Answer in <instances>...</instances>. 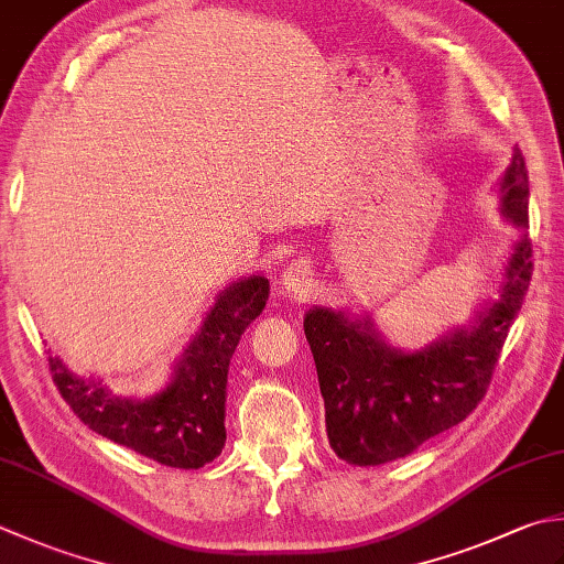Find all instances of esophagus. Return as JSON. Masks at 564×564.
I'll use <instances>...</instances> for the list:
<instances>
[{"mask_svg":"<svg viewBox=\"0 0 564 564\" xmlns=\"http://www.w3.org/2000/svg\"><path fill=\"white\" fill-rule=\"evenodd\" d=\"M283 291L291 297H307L313 293V271L305 261H293L281 275Z\"/></svg>","mask_w":564,"mask_h":564,"instance_id":"esophagus-1","label":"esophagus"}]
</instances>
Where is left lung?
Masks as SVG:
<instances>
[{
  "instance_id": "obj_1",
  "label": "left lung",
  "mask_w": 564,
  "mask_h": 564,
  "mask_svg": "<svg viewBox=\"0 0 564 564\" xmlns=\"http://www.w3.org/2000/svg\"><path fill=\"white\" fill-rule=\"evenodd\" d=\"M501 213L528 227V171L521 149L501 178ZM533 247H513L499 297L469 327H457L417 351L386 341L371 317L315 305L305 315L319 393L325 399L329 447L357 467L401 459L425 440L459 425L491 383L509 327L531 285Z\"/></svg>"
}]
</instances>
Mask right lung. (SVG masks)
Masks as SVG:
<instances>
[{
    "label": "right lung",
    "instance_id": "obj_1",
    "mask_svg": "<svg viewBox=\"0 0 564 564\" xmlns=\"http://www.w3.org/2000/svg\"><path fill=\"white\" fill-rule=\"evenodd\" d=\"M267 301L263 275H249L219 293L200 333L175 364L173 381L147 401L121 399L99 381L80 379L58 357H48L53 383L97 435L165 467L200 469L225 447L229 359Z\"/></svg>",
    "mask_w": 564,
    "mask_h": 564
}]
</instances>
